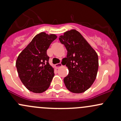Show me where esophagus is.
<instances>
[{
	"instance_id": "1",
	"label": "esophagus",
	"mask_w": 121,
	"mask_h": 121,
	"mask_svg": "<svg viewBox=\"0 0 121 121\" xmlns=\"http://www.w3.org/2000/svg\"><path fill=\"white\" fill-rule=\"evenodd\" d=\"M62 66V63H57V64H56L55 65V67L56 69H58L59 68V67H60V66Z\"/></svg>"
}]
</instances>
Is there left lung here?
<instances>
[{"mask_svg": "<svg viewBox=\"0 0 121 121\" xmlns=\"http://www.w3.org/2000/svg\"><path fill=\"white\" fill-rule=\"evenodd\" d=\"M67 51L65 62L69 74L63 79L69 91L75 93L86 91L94 82L99 67L98 55L81 33L75 29L65 32L59 38Z\"/></svg>", "mask_w": 121, "mask_h": 121, "instance_id": "8db88e82", "label": "left lung"}]
</instances>
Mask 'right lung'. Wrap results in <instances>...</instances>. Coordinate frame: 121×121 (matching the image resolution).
Instances as JSON below:
<instances>
[{
    "mask_svg": "<svg viewBox=\"0 0 121 121\" xmlns=\"http://www.w3.org/2000/svg\"><path fill=\"white\" fill-rule=\"evenodd\" d=\"M56 38L54 34L39 33L18 56L15 65L19 77L30 91L42 93L50 86L54 70L48 62L47 50Z\"/></svg>",
    "mask_w": 121,
    "mask_h": 121,
    "instance_id": "obj_1",
    "label": "right lung"
}]
</instances>
